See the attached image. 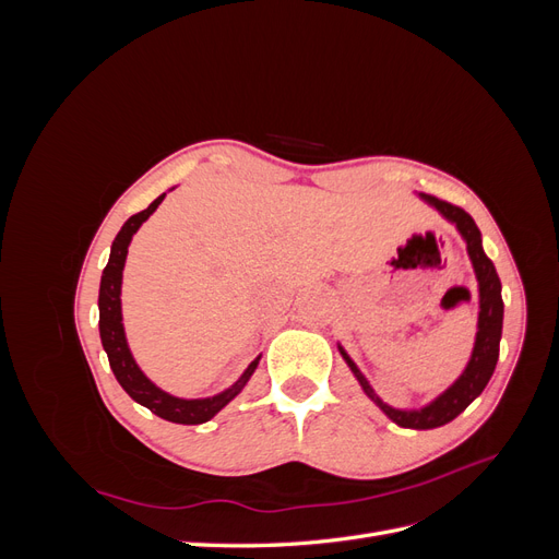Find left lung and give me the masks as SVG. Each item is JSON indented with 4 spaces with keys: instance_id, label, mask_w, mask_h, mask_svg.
<instances>
[{
    "instance_id": "8db88e82",
    "label": "left lung",
    "mask_w": 559,
    "mask_h": 559,
    "mask_svg": "<svg viewBox=\"0 0 559 559\" xmlns=\"http://www.w3.org/2000/svg\"><path fill=\"white\" fill-rule=\"evenodd\" d=\"M429 205H433L438 212H441L448 222H452L456 226V230L462 233V238L466 240V249L468 257L473 263V270H476L478 277V289H480V314H478V333H476V347H473L471 361L466 366L464 373L460 376L450 389L438 396L436 401H431L429 405H425L421 411H396L392 405H386L376 392L373 386L368 384V380L364 378L361 370L357 368L347 352L343 347H337L343 354V359L347 361V366L352 368V373L357 376L359 384L364 386V392L368 394V399L373 401L376 405H380V411L396 421L399 427L403 429H436L443 427L448 421H452L456 415L464 413L471 401L483 394V389L487 386L489 378L495 373V366L499 359V341H501V324H503V300H501V282L497 275L495 263L485 257L483 251V242H480V230L473 222L471 214H466L462 207L450 205L445 200H438L433 195H425L421 193Z\"/></svg>"
}]
</instances>
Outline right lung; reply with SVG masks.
I'll return each instance as SVG.
<instances>
[{
    "label": "right lung",
    "mask_w": 559,
    "mask_h": 559,
    "mask_svg": "<svg viewBox=\"0 0 559 559\" xmlns=\"http://www.w3.org/2000/svg\"><path fill=\"white\" fill-rule=\"evenodd\" d=\"M165 198V193L160 198H156L151 205L138 214H132L128 222L123 224V228L118 230L116 240L111 245V253H109V263L103 273V282H99V337H103V347L109 357V366L114 370V376L121 384L126 392L130 394V399L138 401L144 408H148L154 415L175 421V425H202V421L212 419L218 411L228 405L235 396L242 392V386L249 382L251 373L257 370L259 359H253L247 370L242 373V378L235 382L226 392L216 394L212 399H177L170 396L163 389H158L154 382H151L140 366L134 364L132 354L128 349L126 343V331H123V317H121V280H123V265H126V257H128V245L132 240V235L138 233V228L146 222V218L156 212V207L160 205Z\"/></svg>",
    "instance_id": "right-lung-1"
}]
</instances>
